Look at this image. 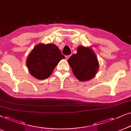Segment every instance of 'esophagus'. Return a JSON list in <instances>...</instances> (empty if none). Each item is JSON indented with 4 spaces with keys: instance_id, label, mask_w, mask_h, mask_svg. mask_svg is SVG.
Returning a JSON list of instances; mask_svg holds the SVG:
<instances>
[{
    "instance_id": "1",
    "label": "esophagus",
    "mask_w": 131,
    "mask_h": 131,
    "mask_svg": "<svg viewBox=\"0 0 131 131\" xmlns=\"http://www.w3.org/2000/svg\"><path fill=\"white\" fill-rule=\"evenodd\" d=\"M69 57H70V56H65L66 60H68V59L69 58Z\"/></svg>"
}]
</instances>
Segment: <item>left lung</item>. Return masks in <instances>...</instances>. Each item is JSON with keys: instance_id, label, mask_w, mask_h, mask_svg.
<instances>
[{"instance_id": "1", "label": "left lung", "mask_w": 131, "mask_h": 131, "mask_svg": "<svg viewBox=\"0 0 131 131\" xmlns=\"http://www.w3.org/2000/svg\"><path fill=\"white\" fill-rule=\"evenodd\" d=\"M68 62L74 75L81 82L93 79L99 68V60L91 47L79 46L77 53L71 56Z\"/></svg>"}]
</instances>
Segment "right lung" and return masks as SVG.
<instances>
[{
    "label": "right lung",
    "mask_w": 131,
    "mask_h": 131,
    "mask_svg": "<svg viewBox=\"0 0 131 131\" xmlns=\"http://www.w3.org/2000/svg\"><path fill=\"white\" fill-rule=\"evenodd\" d=\"M65 59L53 43H39L34 47L26 58V66L31 75L44 80L51 75L59 62Z\"/></svg>",
    "instance_id": "add662e5"
}]
</instances>
